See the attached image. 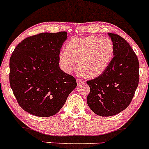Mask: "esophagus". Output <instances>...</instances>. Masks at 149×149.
Listing matches in <instances>:
<instances>
[{
    "instance_id": "obj_1",
    "label": "esophagus",
    "mask_w": 149,
    "mask_h": 149,
    "mask_svg": "<svg viewBox=\"0 0 149 149\" xmlns=\"http://www.w3.org/2000/svg\"><path fill=\"white\" fill-rule=\"evenodd\" d=\"M84 83V80L80 79V78H78V79H77V83H78V85L82 84V83Z\"/></svg>"
}]
</instances>
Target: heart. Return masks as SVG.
Masks as SVG:
<instances>
[{"instance_id": "obj_1", "label": "heart", "mask_w": 149, "mask_h": 149, "mask_svg": "<svg viewBox=\"0 0 149 149\" xmlns=\"http://www.w3.org/2000/svg\"><path fill=\"white\" fill-rule=\"evenodd\" d=\"M113 54V42L108 37L73 38L66 44V50L59 52V61L63 71L71 73L76 69L78 61L81 73L94 78L105 71Z\"/></svg>"}]
</instances>
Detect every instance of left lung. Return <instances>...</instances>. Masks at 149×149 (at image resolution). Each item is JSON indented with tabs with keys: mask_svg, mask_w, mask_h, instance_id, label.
Instances as JSON below:
<instances>
[{
	"mask_svg": "<svg viewBox=\"0 0 149 149\" xmlns=\"http://www.w3.org/2000/svg\"><path fill=\"white\" fill-rule=\"evenodd\" d=\"M114 45V57L100 76L88 80L90 92L87 103L100 116H112L125 110L132 102L139 84V61L125 40L109 33Z\"/></svg>",
	"mask_w": 149,
	"mask_h": 149,
	"instance_id": "obj_1",
	"label": "left lung"
}]
</instances>
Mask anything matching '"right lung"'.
<instances>
[{
  "mask_svg": "<svg viewBox=\"0 0 149 149\" xmlns=\"http://www.w3.org/2000/svg\"><path fill=\"white\" fill-rule=\"evenodd\" d=\"M65 31L41 33L25 38L10 59V84L19 105L32 115L54 116L76 88L75 78L59 68Z\"/></svg>",
  "mask_w": 149,
  "mask_h": 149,
  "instance_id": "1",
  "label": "right lung"
}]
</instances>
